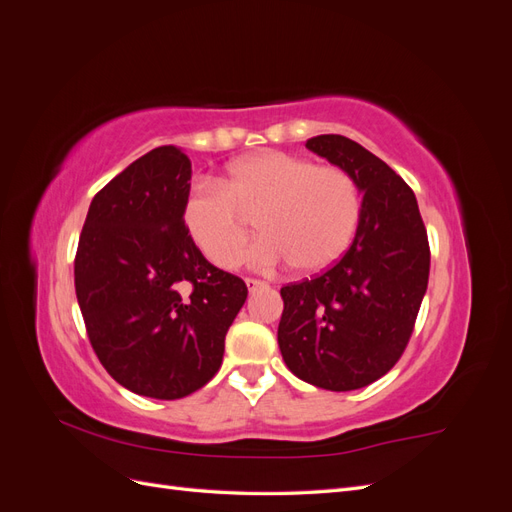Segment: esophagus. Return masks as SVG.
I'll list each match as a JSON object with an SVG mask.
<instances>
[{
  "label": "esophagus",
  "instance_id": "obj_1",
  "mask_svg": "<svg viewBox=\"0 0 512 512\" xmlns=\"http://www.w3.org/2000/svg\"><path fill=\"white\" fill-rule=\"evenodd\" d=\"M245 286H247V290L254 292V290H258V288H265L267 284L260 282V280H254V277H245Z\"/></svg>",
  "mask_w": 512,
  "mask_h": 512
}]
</instances>
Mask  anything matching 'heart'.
Here are the masks:
<instances>
[{
	"instance_id": "1",
	"label": "heart",
	"mask_w": 512,
	"mask_h": 512,
	"mask_svg": "<svg viewBox=\"0 0 512 512\" xmlns=\"http://www.w3.org/2000/svg\"><path fill=\"white\" fill-rule=\"evenodd\" d=\"M262 232L247 260L256 269L292 265L318 273L342 258L361 218V192L348 170L318 166L286 151H258L232 162L222 181L198 179L183 198V224L213 265L230 269L250 235Z\"/></svg>"
}]
</instances>
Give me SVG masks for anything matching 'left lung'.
Masks as SVG:
<instances>
[{"mask_svg": "<svg viewBox=\"0 0 512 512\" xmlns=\"http://www.w3.org/2000/svg\"><path fill=\"white\" fill-rule=\"evenodd\" d=\"M305 147L348 170L363 205L342 260L280 290L277 344L297 378L354 391L382 378L408 346L429 280L427 230L410 185L374 153L339 134Z\"/></svg>", "mask_w": 512, "mask_h": 512, "instance_id": "obj_1", "label": "left lung"}]
</instances>
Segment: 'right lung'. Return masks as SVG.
Segmentation results:
<instances>
[{
    "label": "right lung",
    "instance_id": "obj_1",
    "mask_svg": "<svg viewBox=\"0 0 512 512\" xmlns=\"http://www.w3.org/2000/svg\"><path fill=\"white\" fill-rule=\"evenodd\" d=\"M192 162L151 149L94 196L74 258L89 342L121 386L181 399L218 374L247 286L200 254L183 224Z\"/></svg>",
    "mask_w": 512,
    "mask_h": 512
}]
</instances>
